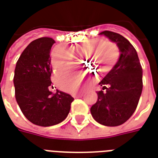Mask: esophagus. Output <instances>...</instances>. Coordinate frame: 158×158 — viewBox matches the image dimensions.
Instances as JSON below:
<instances>
[{
    "instance_id": "esophagus-1",
    "label": "esophagus",
    "mask_w": 158,
    "mask_h": 158,
    "mask_svg": "<svg viewBox=\"0 0 158 158\" xmlns=\"http://www.w3.org/2000/svg\"><path fill=\"white\" fill-rule=\"evenodd\" d=\"M82 96V94H73V96L74 98H79V97H81Z\"/></svg>"
}]
</instances>
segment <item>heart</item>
Segmentation results:
<instances>
[{"label": "heart", "instance_id": "heart-1", "mask_svg": "<svg viewBox=\"0 0 158 158\" xmlns=\"http://www.w3.org/2000/svg\"><path fill=\"white\" fill-rule=\"evenodd\" d=\"M78 48L82 52H89V56L98 52L89 61L102 75L109 73L118 60L119 49L112 42H103L99 39L87 40L79 44ZM72 62V55L66 49L56 46L51 52V64L55 71L69 68ZM55 81L60 89L72 90L75 88L77 78L69 71H62L56 75Z\"/></svg>", "mask_w": 158, "mask_h": 158}]
</instances>
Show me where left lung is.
<instances>
[{
    "mask_svg": "<svg viewBox=\"0 0 158 158\" xmlns=\"http://www.w3.org/2000/svg\"><path fill=\"white\" fill-rule=\"evenodd\" d=\"M101 34L116 42L121 55L99 83L102 89L90 113L96 122L113 127L125 123L135 111L142 92V68L136 50L126 38L107 30Z\"/></svg>",
    "mask_w": 158,
    "mask_h": 158,
    "instance_id": "8db88e82",
    "label": "left lung"
}]
</instances>
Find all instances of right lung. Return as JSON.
Returning a JSON list of instances; mask_svg holds the SVG:
<instances>
[{
	"mask_svg": "<svg viewBox=\"0 0 158 158\" xmlns=\"http://www.w3.org/2000/svg\"><path fill=\"white\" fill-rule=\"evenodd\" d=\"M54 40H35L22 52L17 62L13 83L20 109L35 125L48 127L62 122L70 111L73 98L69 94L49 90L52 85L50 52Z\"/></svg>",
	"mask_w": 158,
	"mask_h": 158,
	"instance_id": "add662e5",
	"label": "right lung"
}]
</instances>
